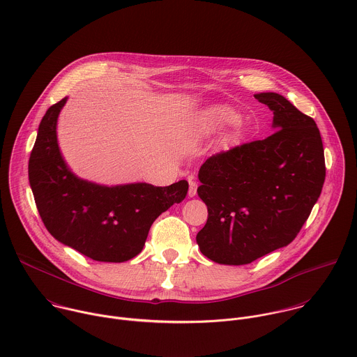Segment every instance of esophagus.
Wrapping results in <instances>:
<instances>
[{
	"instance_id": "1",
	"label": "esophagus",
	"mask_w": 357,
	"mask_h": 357,
	"mask_svg": "<svg viewBox=\"0 0 357 357\" xmlns=\"http://www.w3.org/2000/svg\"><path fill=\"white\" fill-rule=\"evenodd\" d=\"M196 193H197V182L193 181V179H189V192H188V195L190 197H193V196H196Z\"/></svg>"
}]
</instances>
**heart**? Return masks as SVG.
<instances>
[{
  "label": "heart",
  "instance_id": "heart-1",
  "mask_svg": "<svg viewBox=\"0 0 357 357\" xmlns=\"http://www.w3.org/2000/svg\"><path fill=\"white\" fill-rule=\"evenodd\" d=\"M236 119H238L236 113L231 107L224 106V105L213 106L204 113V121L208 125L215 126V128H222V126L232 125V123L236 122Z\"/></svg>",
  "mask_w": 357,
  "mask_h": 357
}]
</instances>
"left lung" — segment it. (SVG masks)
<instances>
[{
  "mask_svg": "<svg viewBox=\"0 0 357 357\" xmlns=\"http://www.w3.org/2000/svg\"><path fill=\"white\" fill-rule=\"evenodd\" d=\"M255 98L273 110L278 130L211 155L199 171L197 195L208 215L196 241L217 264L247 265L289 245L325 181L324 147L314 119L279 93Z\"/></svg>",
  "mask_w": 357,
  "mask_h": 357,
  "instance_id": "left-lung-1",
  "label": "left lung"
}]
</instances>
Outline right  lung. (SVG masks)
I'll list each match as a JSON object with an SVG mask.
<instances>
[{"mask_svg":"<svg viewBox=\"0 0 357 357\" xmlns=\"http://www.w3.org/2000/svg\"><path fill=\"white\" fill-rule=\"evenodd\" d=\"M67 98L52 105L39 125L29 158V183L40 218L57 241L99 262L139 255L154 220L188 193V182L169 186H100L77 178L57 144V117Z\"/></svg>","mask_w":357,"mask_h":357,"instance_id":"1","label":"right lung"}]
</instances>
